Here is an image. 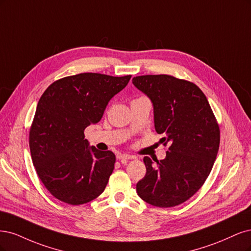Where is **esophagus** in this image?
<instances>
[{
	"instance_id": "1",
	"label": "esophagus",
	"mask_w": 251,
	"mask_h": 251,
	"mask_svg": "<svg viewBox=\"0 0 251 251\" xmlns=\"http://www.w3.org/2000/svg\"><path fill=\"white\" fill-rule=\"evenodd\" d=\"M117 158L118 159H134L135 157L132 155H129V154H118Z\"/></svg>"
}]
</instances>
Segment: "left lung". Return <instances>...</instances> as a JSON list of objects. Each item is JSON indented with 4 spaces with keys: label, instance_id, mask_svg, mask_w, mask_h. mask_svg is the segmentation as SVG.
I'll return each mask as SVG.
<instances>
[{
    "label": "left lung",
    "instance_id": "1",
    "mask_svg": "<svg viewBox=\"0 0 251 251\" xmlns=\"http://www.w3.org/2000/svg\"><path fill=\"white\" fill-rule=\"evenodd\" d=\"M132 83L146 94L154 110V126L169 145L166 158L145 156L146 175L136 183L144 201L157 207L183 203L212 171L219 150L220 129L205 95L193 82L170 75H144Z\"/></svg>",
    "mask_w": 251,
    "mask_h": 251
}]
</instances>
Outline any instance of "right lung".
<instances>
[{
	"label": "right lung",
	"mask_w": 251,
	"mask_h": 251,
	"mask_svg": "<svg viewBox=\"0 0 251 251\" xmlns=\"http://www.w3.org/2000/svg\"><path fill=\"white\" fill-rule=\"evenodd\" d=\"M130 78L82 73L56 80L40 97L29 146L39 179L55 198L80 205L106 188L116 155L90 147L84 130L99 122L109 100Z\"/></svg>",
	"instance_id": "obj_1"
}]
</instances>
